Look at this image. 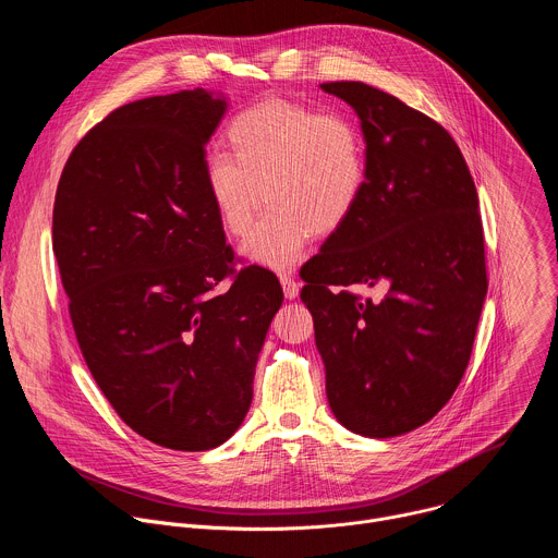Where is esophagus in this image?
Here are the masks:
<instances>
[{
    "instance_id": "obj_1",
    "label": "esophagus",
    "mask_w": 558,
    "mask_h": 558,
    "mask_svg": "<svg viewBox=\"0 0 558 558\" xmlns=\"http://www.w3.org/2000/svg\"><path fill=\"white\" fill-rule=\"evenodd\" d=\"M280 284H282V291H284V298L287 300H295L300 295V284L291 278V276H280Z\"/></svg>"
}]
</instances>
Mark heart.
Returning a JSON list of instances; mask_svg holds the SVG:
<instances>
[{
  "mask_svg": "<svg viewBox=\"0 0 558 558\" xmlns=\"http://www.w3.org/2000/svg\"><path fill=\"white\" fill-rule=\"evenodd\" d=\"M231 151L205 156V185L222 227L245 235L263 205L267 211L241 247L243 258L289 271L311 231L325 235L342 227L366 183V147L344 114L267 99L227 128Z\"/></svg>",
  "mask_w": 558,
  "mask_h": 558,
  "instance_id": "b5f03b06",
  "label": "heart"
}]
</instances>
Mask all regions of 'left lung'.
<instances>
[{
    "label": "left lung",
    "mask_w": 558,
    "mask_h": 558,
    "mask_svg": "<svg viewBox=\"0 0 558 558\" xmlns=\"http://www.w3.org/2000/svg\"><path fill=\"white\" fill-rule=\"evenodd\" d=\"M325 93L349 104L366 145L357 207L306 263L302 302L336 420L386 439L433 420L468 366L488 280L480 198L452 136L362 82ZM387 284L381 303L331 286Z\"/></svg>",
    "instance_id": "left-lung-1"
}]
</instances>
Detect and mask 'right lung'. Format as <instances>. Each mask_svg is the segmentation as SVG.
<instances>
[{"instance_id":"1","label":"right lung","mask_w":558,"mask_h":558,"mask_svg":"<svg viewBox=\"0 0 558 558\" xmlns=\"http://www.w3.org/2000/svg\"><path fill=\"white\" fill-rule=\"evenodd\" d=\"M227 95L203 88L121 106L72 149L52 252L84 360L141 437L198 452L241 428L282 304L278 278L245 267L205 185V145Z\"/></svg>"}]
</instances>
